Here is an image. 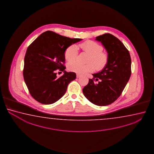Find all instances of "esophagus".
<instances>
[{
  "label": "esophagus",
  "mask_w": 154,
  "mask_h": 154,
  "mask_svg": "<svg viewBox=\"0 0 154 154\" xmlns=\"http://www.w3.org/2000/svg\"><path fill=\"white\" fill-rule=\"evenodd\" d=\"M80 76H81V75H80V74H76V78H80Z\"/></svg>",
  "instance_id": "obj_1"
}]
</instances>
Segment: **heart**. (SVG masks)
Wrapping results in <instances>:
<instances>
[{"mask_svg": "<svg viewBox=\"0 0 154 154\" xmlns=\"http://www.w3.org/2000/svg\"><path fill=\"white\" fill-rule=\"evenodd\" d=\"M80 47L84 52L88 54L87 60L88 63L82 65L77 62L69 63L68 69L70 71L83 74L92 72L95 68L97 70H101L107 65L108 55L107 53L102 51L103 47L97 42L91 40L87 41L80 45ZM78 54L77 47L75 45H72L66 50L65 58L66 61L70 62L75 59Z\"/></svg>", "mask_w": 154, "mask_h": 154, "instance_id": "b5f03b06", "label": "heart"}]
</instances>
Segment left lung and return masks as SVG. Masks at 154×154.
Instances as JSON below:
<instances>
[{"label": "left lung", "instance_id": "1", "mask_svg": "<svg viewBox=\"0 0 154 154\" xmlns=\"http://www.w3.org/2000/svg\"><path fill=\"white\" fill-rule=\"evenodd\" d=\"M108 55L107 65L83 88V93L92 103L105 106L119 97L131 75V57L128 50L116 37L106 33L96 38ZM100 80L95 84L94 81Z\"/></svg>", "mask_w": 154, "mask_h": 154}]
</instances>
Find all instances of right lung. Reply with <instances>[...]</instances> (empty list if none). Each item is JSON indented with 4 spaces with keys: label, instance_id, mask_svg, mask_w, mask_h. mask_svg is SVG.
Here are the masks:
<instances>
[{
    "label": "right lung",
    "instance_id": "add662e5",
    "mask_svg": "<svg viewBox=\"0 0 154 154\" xmlns=\"http://www.w3.org/2000/svg\"><path fill=\"white\" fill-rule=\"evenodd\" d=\"M82 40L47 31L28 47L24 58L23 79L36 101L42 104H52L65 94L68 84L76 76L65 70V52L69 46ZM57 69L64 73L59 78L55 72Z\"/></svg>",
    "mask_w": 154,
    "mask_h": 154
}]
</instances>
